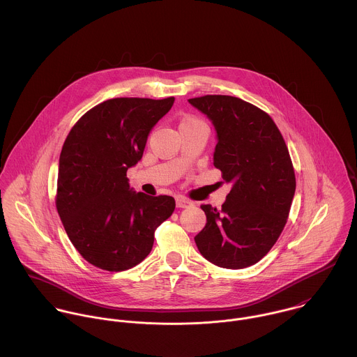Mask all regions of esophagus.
Returning a JSON list of instances; mask_svg holds the SVG:
<instances>
[{"mask_svg": "<svg viewBox=\"0 0 357 357\" xmlns=\"http://www.w3.org/2000/svg\"><path fill=\"white\" fill-rule=\"evenodd\" d=\"M176 204H177V207H180V208H185V207H190L192 202L191 201H188L187 198H184V197H176Z\"/></svg>", "mask_w": 357, "mask_h": 357, "instance_id": "esophagus-1", "label": "esophagus"}]
</instances>
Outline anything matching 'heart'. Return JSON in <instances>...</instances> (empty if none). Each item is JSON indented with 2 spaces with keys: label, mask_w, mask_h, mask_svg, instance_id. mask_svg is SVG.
<instances>
[{
  "label": "heart",
  "mask_w": 357,
  "mask_h": 357,
  "mask_svg": "<svg viewBox=\"0 0 357 357\" xmlns=\"http://www.w3.org/2000/svg\"><path fill=\"white\" fill-rule=\"evenodd\" d=\"M201 123H204V122H202V121H199L198 118L188 116V118H185V119H183V121H181L180 128H181V126H191V125H201Z\"/></svg>",
  "instance_id": "1"
}]
</instances>
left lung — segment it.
Instances as JSON below:
<instances>
[{
	"label": "left lung",
	"instance_id": "obj_1",
	"mask_svg": "<svg viewBox=\"0 0 357 357\" xmlns=\"http://www.w3.org/2000/svg\"><path fill=\"white\" fill-rule=\"evenodd\" d=\"M213 123V163L232 188L221 208L202 204L206 225L195 236L211 264L241 269L255 265L280 236L296 192L287 146L272 118L234 96L188 100Z\"/></svg>",
	"mask_w": 357,
	"mask_h": 357
}]
</instances>
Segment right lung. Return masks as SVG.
Here are the masks:
<instances>
[{
    "label": "right lung",
    "instance_id": "right-lung-1",
    "mask_svg": "<svg viewBox=\"0 0 357 357\" xmlns=\"http://www.w3.org/2000/svg\"><path fill=\"white\" fill-rule=\"evenodd\" d=\"M174 98H116L89 109L70 130L59 159L56 207L64 229L88 262L125 271L150 255L155 229L174 211L172 197L129 185L150 132Z\"/></svg>",
    "mask_w": 357,
    "mask_h": 357
}]
</instances>
